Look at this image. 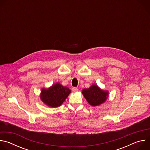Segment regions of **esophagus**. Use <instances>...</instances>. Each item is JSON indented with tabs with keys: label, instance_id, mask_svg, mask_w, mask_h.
<instances>
[{
	"label": "esophagus",
	"instance_id": "34e87169",
	"mask_svg": "<svg viewBox=\"0 0 150 150\" xmlns=\"http://www.w3.org/2000/svg\"><path fill=\"white\" fill-rule=\"evenodd\" d=\"M72 90V91H73V92H74V93L77 92V91H78V88H76V87H73Z\"/></svg>",
	"mask_w": 150,
	"mask_h": 150
}]
</instances>
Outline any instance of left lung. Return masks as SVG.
Instances as JSON below:
<instances>
[{
  "label": "left lung",
  "instance_id": "1",
  "mask_svg": "<svg viewBox=\"0 0 150 150\" xmlns=\"http://www.w3.org/2000/svg\"><path fill=\"white\" fill-rule=\"evenodd\" d=\"M82 94L91 105L97 106L108 99L109 93L100 89L97 85L93 84L89 88L83 89Z\"/></svg>",
  "mask_w": 150,
  "mask_h": 150
}]
</instances>
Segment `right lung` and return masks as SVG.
I'll use <instances>...</instances> for the list:
<instances>
[{"mask_svg":"<svg viewBox=\"0 0 150 150\" xmlns=\"http://www.w3.org/2000/svg\"><path fill=\"white\" fill-rule=\"evenodd\" d=\"M71 91L69 88L62 86L60 83H56L47 89L42 88L40 98L49 107L57 108L65 101Z\"/></svg>","mask_w":150,"mask_h":150,"instance_id":"obj_1","label":"right lung"}]
</instances>
